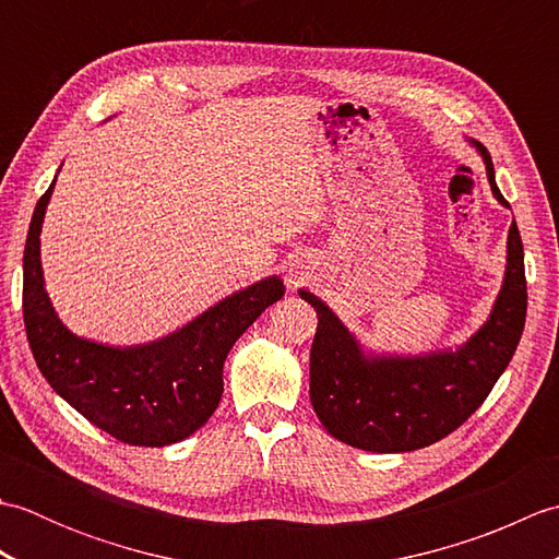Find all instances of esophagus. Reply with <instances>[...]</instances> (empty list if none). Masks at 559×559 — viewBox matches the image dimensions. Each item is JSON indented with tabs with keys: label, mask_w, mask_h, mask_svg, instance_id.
Listing matches in <instances>:
<instances>
[{
	"label": "esophagus",
	"mask_w": 559,
	"mask_h": 559,
	"mask_svg": "<svg viewBox=\"0 0 559 559\" xmlns=\"http://www.w3.org/2000/svg\"><path fill=\"white\" fill-rule=\"evenodd\" d=\"M305 278H307V273L300 271V269H290L288 271V283H290V286H300Z\"/></svg>",
	"instance_id": "esophagus-1"
}]
</instances>
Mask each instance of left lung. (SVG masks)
I'll return each mask as SVG.
<instances>
[{"label": "left lung", "mask_w": 559, "mask_h": 559, "mask_svg": "<svg viewBox=\"0 0 559 559\" xmlns=\"http://www.w3.org/2000/svg\"><path fill=\"white\" fill-rule=\"evenodd\" d=\"M468 144L480 153L495 199L509 209L488 148L473 139ZM298 293L319 317L310 350V401L324 430L377 454L415 451L466 423L512 360L526 322L524 245L512 221L502 288L483 326L456 348L415 355L370 350L322 298L305 288Z\"/></svg>", "instance_id": "obj_1"}]
</instances>
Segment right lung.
<instances>
[{"instance_id":"right-lung-1","label":"right lung","mask_w":559,"mask_h":559,"mask_svg":"<svg viewBox=\"0 0 559 559\" xmlns=\"http://www.w3.org/2000/svg\"><path fill=\"white\" fill-rule=\"evenodd\" d=\"M59 173V170H57ZM40 197L23 249V324L38 370L83 418L124 444L168 447L204 425L223 396V362L286 286L266 276L211 305L168 336L110 346L76 336L45 290L40 230L55 192Z\"/></svg>"}]
</instances>
